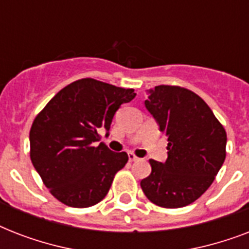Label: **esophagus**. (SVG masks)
<instances>
[{"mask_svg": "<svg viewBox=\"0 0 249 249\" xmlns=\"http://www.w3.org/2000/svg\"><path fill=\"white\" fill-rule=\"evenodd\" d=\"M129 161H138L140 160V158L138 156H136L133 152H129Z\"/></svg>", "mask_w": 249, "mask_h": 249, "instance_id": "34e87169", "label": "esophagus"}]
</instances>
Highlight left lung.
<instances>
[{"mask_svg":"<svg viewBox=\"0 0 249 249\" xmlns=\"http://www.w3.org/2000/svg\"><path fill=\"white\" fill-rule=\"evenodd\" d=\"M144 106L168 138L165 163L150 160L141 181L144 195L163 208H181L199 199L226 158V132L197 94L181 86L147 90Z\"/></svg>","mask_w":249,"mask_h":249,"instance_id":"left-lung-1","label":"left lung"}]
</instances>
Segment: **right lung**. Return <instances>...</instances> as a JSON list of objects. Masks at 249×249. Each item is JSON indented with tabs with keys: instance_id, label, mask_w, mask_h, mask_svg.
I'll return each mask as SVG.
<instances>
[{
	"instance_id": "1",
	"label": "right lung",
	"mask_w": 249,
	"mask_h": 249,
	"mask_svg": "<svg viewBox=\"0 0 249 249\" xmlns=\"http://www.w3.org/2000/svg\"><path fill=\"white\" fill-rule=\"evenodd\" d=\"M136 97L133 89L94 79L70 84L49 101L29 132L31 160L53 196L73 208L103 199L115 174L128 163L126 152H112L99 141L113 115Z\"/></svg>"
}]
</instances>
